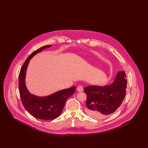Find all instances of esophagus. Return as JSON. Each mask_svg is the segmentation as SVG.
<instances>
[{
  "mask_svg": "<svg viewBox=\"0 0 148 148\" xmlns=\"http://www.w3.org/2000/svg\"><path fill=\"white\" fill-rule=\"evenodd\" d=\"M77 90L78 92H83V90H84L83 87V86H82V85H79L77 88Z\"/></svg>",
  "mask_w": 148,
  "mask_h": 148,
  "instance_id": "obj_1",
  "label": "esophagus"
}]
</instances>
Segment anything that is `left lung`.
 <instances>
[{
	"mask_svg": "<svg viewBox=\"0 0 148 148\" xmlns=\"http://www.w3.org/2000/svg\"><path fill=\"white\" fill-rule=\"evenodd\" d=\"M124 71H119L112 84L89 85L85 87L87 95L86 114L93 118L103 119L114 113L121 104L126 94L127 80Z\"/></svg>",
	"mask_w": 148,
	"mask_h": 148,
	"instance_id": "1",
	"label": "left lung"
}]
</instances>
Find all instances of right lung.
<instances>
[{"mask_svg": "<svg viewBox=\"0 0 148 148\" xmlns=\"http://www.w3.org/2000/svg\"><path fill=\"white\" fill-rule=\"evenodd\" d=\"M51 46L45 45L33 52L23 64L19 75V89L23 105L34 118L44 120L58 118L63 111L65 101L75 90V86H74L47 97H38L29 92L25 84V76L30 60L38 53Z\"/></svg>", "mask_w": 148, "mask_h": 148, "instance_id": "add662e5", "label": "right lung"}]
</instances>
